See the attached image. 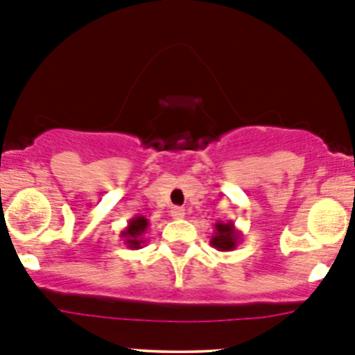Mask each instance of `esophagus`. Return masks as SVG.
<instances>
[{"label":"esophagus","instance_id":"34e87169","mask_svg":"<svg viewBox=\"0 0 355 355\" xmlns=\"http://www.w3.org/2000/svg\"><path fill=\"white\" fill-rule=\"evenodd\" d=\"M170 215L173 216V218H184L185 216V209L180 208V206H173V208L170 209Z\"/></svg>","mask_w":355,"mask_h":355}]
</instances>
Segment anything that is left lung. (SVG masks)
<instances>
[{
  "label": "left lung",
  "instance_id": "obj_1",
  "mask_svg": "<svg viewBox=\"0 0 355 355\" xmlns=\"http://www.w3.org/2000/svg\"><path fill=\"white\" fill-rule=\"evenodd\" d=\"M241 239H243V234L234 227L232 222H216L209 244L218 251H232L236 250Z\"/></svg>",
  "mask_w": 355,
  "mask_h": 355
}]
</instances>
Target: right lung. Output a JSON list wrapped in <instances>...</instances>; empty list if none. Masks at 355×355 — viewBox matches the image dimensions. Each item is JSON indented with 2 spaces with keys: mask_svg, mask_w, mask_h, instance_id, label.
<instances>
[{
  "mask_svg": "<svg viewBox=\"0 0 355 355\" xmlns=\"http://www.w3.org/2000/svg\"><path fill=\"white\" fill-rule=\"evenodd\" d=\"M147 227H149V220L146 216H133L119 236H121V239L125 241V244L130 250H139L146 243L144 234H146Z\"/></svg>",
  "mask_w": 355,
  "mask_h": 355,
  "instance_id": "1",
  "label": "right lung"
}]
</instances>
